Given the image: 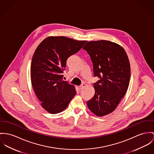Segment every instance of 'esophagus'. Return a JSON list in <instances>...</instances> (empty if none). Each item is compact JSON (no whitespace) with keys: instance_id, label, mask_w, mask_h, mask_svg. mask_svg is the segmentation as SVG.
Instances as JSON below:
<instances>
[{"instance_id":"esophagus-1","label":"esophagus","mask_w":154,"mask_h":154,"mask_svg":"<svg viewBox=\"0 0 154 154\" xmlns=\"http://www.w3.org/2000/svg\"><path fill=\"white\" fill-rule=\"evenodd\" d=\"M85 86H86V84H84V83H83L81 85L79 86V89H80V90H82V89L84 88L85 87Z\"/></svg>"}]
</instances>
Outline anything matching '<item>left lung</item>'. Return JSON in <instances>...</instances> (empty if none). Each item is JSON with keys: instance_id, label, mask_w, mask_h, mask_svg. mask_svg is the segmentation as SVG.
Here are the masks:
<instances>
[{"instance_id": "8db88e82", "label": "left lung", "mask_w": 154, "mask_h": 154, "mask_svg": "<svg viewBox=\"0 0 154 154\" xmlns=\"http://www.w3.org/2000/svg\"><path fill=\"white\" fill-rule=\"evenodd\" d=\"M90 55L94 77V97L87 102L95 115L111 113L125 94L130 80V64L124 49L108 40L91 41L83 48Z\"/></svg>"}]
</instances>
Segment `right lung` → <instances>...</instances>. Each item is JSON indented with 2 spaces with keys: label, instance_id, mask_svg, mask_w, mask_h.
Returning a JSON list of instances; mask_svg holds the SVG:
<instances>
[{
  "label": "right lung",
  "instance_id": "right-lung-1",
  "mask_svg": "<svg viewBox=\"0 0 154 154\" xmlns=\"http://www.w3.org/2000/svg\"><path fill=\"white\" fill-rule=\"evenodd\" d=\"M86 42L64 36H50L35 49L31 63V82L42 106L48 112L63 111L76 94L74 86L64 81L62 74L67 59Z\"/></svg>",
  "mask_w": 154,
  "mask_h": 154
}]
</instances>
